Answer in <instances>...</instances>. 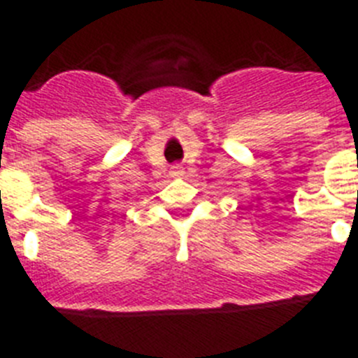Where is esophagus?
<instances>
[{
    "mask_svg": "<svg viewBox=\"0 0 358 358\" xmlns=\"http://www.w3.org/2000/svg\"><path fill=\"white\" fill-rule=\"evenodd\" d=\"M176 173H177V172H176Z\"/></svg>",
    "mask_w": 358,
    "mask_h": 358,
    "instance_id": "esophagus-1",
    "label": "esophagus"
}]
</instances>
